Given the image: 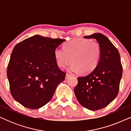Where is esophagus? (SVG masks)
Segmentation results:
<instances>
[{"instance_id":"1","label":"esophagus","mask_w":131,"mask_h":131,"mask_svg":"<svg viewBox=\"0 0 131 131\" xmlns=\"http://www.w3.org/2000/svg\"><path fill=\"white\" fill-rule=\"evenodd\" d=\"M70 76H71V75H70V74H66V79H69Z\"/></svg>"}]
</instances>
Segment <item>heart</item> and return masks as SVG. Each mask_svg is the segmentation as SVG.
Returning a JSON list of instances; mask_svg holds the SVG:
<instances>
[{"mask_svg": "<svg viewBox=\"0 0 131 131\" xmlns=\"http://www.w3.org/2000/svg\"><path fill=\"white\" fill-rule=\"evenodd\" d=\"M54 55L59 67L68 69L71 73H89L94 70L101 57V48L96 41L89 39H76L66 43L64 48H55Z\"/></svg>", "mask_w": 131, "mask_h": 131, "instance_id": "obj_1", "label": "heart"}]
</instances>
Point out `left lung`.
<instances>
[{
    "label": "left lung",
    "mask_w": 131,
    "mask_h": 131,
    "mask_svg": "<svg viewBox=\"0 0 131 131\" xmlns=\"http://www.w3.org/2000/svg\"><path fill=\"white\" fill-rule=\"evenodd\" d=\"M84 38L96 39L101 48V57L94 70L78 78L74 92L82 106L98 110L107 106L117 96L122 66L119 51L105 36L97 33Z\"/></svg>",
    "instance_id": "8db88e82"
}]
</instances>
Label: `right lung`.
Instances as JSON below:
<instances>
[{
  "label": "right lung",
  "instance_id": "add662e5",
  "mask_svg": "<svg viewBox=\"0 0 131 131\" xmlns=\"http://www.w3.org/2000/svg\"><path fill=\"white\" fill-rule=\"evenodd\" d=\"M66 40L35 35L18 43L10 57L7 76L12 96L23 106L37 109L46 104L65 79L54 51Z\"/></svg>",
  "mask_w": 131,
  "mask_h": 131
}]
</instances>
